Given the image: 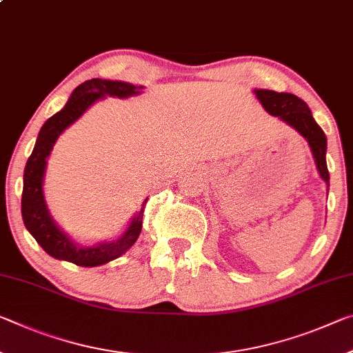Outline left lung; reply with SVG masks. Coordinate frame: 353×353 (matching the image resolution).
<instances>
[{
    "label": "left lung",
    "mask_w": 353,
    "mask_h": 353,
    "mask_svg": "<svg viewBox=\"0 0 353 353\" xmlns=\"http://www.w3.org/2000/svg\"><path fill=\"white\" fill-rule=\"evenodd\" d=\"M254 92L268 113L281 117L306 139L314 157L319 174L325 181L327 187H330V174L325 161L327 138L322 128L317 125L307 105L294 94L267 91V89H257Z\"/></svg>",
    "instance_id": "left-lung-1"
}]
</instances>
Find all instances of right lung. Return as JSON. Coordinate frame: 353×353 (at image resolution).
Returning a JSON list of instances; mask_svg holds the SVG:
<instances>
[{
	"mask_svg": "<svg viewBox=\"0 0 353 353\" xmlns=\"http://www.w3.org/2000/svg\"><path fill=\"white\" fill-rule=\"evenodd\" d=\"M133 94H138V89L133 85H128V83L92 78V80H88L75 88L64 108L50 117L39 132L36 146L25 166L21 216H23L26 229L36 239V242L56 259L69 261L72 264L81 267L105 264V262L113 261L122 253H125L137 242L139 232H141L144 207L133 218L124 236L117 239L116 242L88 248L77 247L70 242L69 237L64 236L63 231H59V228L50 218L42 194V179L47 165V157L52 152L53 144L61 135V132L77 121L85 113L88 106H91L97 99L103 96L128 97Z\"/></svg>",
	"mask_w": 353,
	"mask_h": 353,
	"instance_id": "add662e5",
	"label": "right lung"
}]
</instances>
